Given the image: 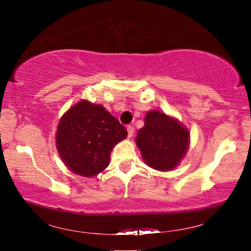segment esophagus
<instances>
[{"instance_id": "1", "label": "esophagus", "mask_w": 251, "mask_h": 251, "mask_svg": "<svg viewBox=\"0 0 251 251\" xmlns=\"http://www.w3.org/2000/svg\"><path fill=\"white\" fill-rule=\"evenodd\" d=\"M127 133H128V137H131L134 135V127L133 126H127Z\"/></svg>"}]
</instances>
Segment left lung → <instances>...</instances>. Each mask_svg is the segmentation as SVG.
<instances>
[{
	"label": "left lung",
	"instance_id": "obj_1",
	"mask_svg": "<svg viewBox=\"0 0 251 251\" xmlns=\"http://www.w3.org/2000/svg\"><path fill=\"white\" fill-rule=\"evenodd\" d=\"M136 145L148 166L156 171H172L188 150L189 131L176 118L150 110L145 125L137 133Z\"/></svg>",
	"mask_w": 251,
	"mask_h": 251
}]
</instances>
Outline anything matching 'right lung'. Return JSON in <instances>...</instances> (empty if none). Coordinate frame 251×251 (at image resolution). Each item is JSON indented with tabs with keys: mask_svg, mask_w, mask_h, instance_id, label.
<instances>
[{
	"mask_svg": "<svg viewBox=\"0 0 251 251\" xmlns=\"http://www.w3.org/2000/svg\"><path fill=\"white\" fill-rule=\"evenodd\" d=\"M126 136L125 127L103 106L84 100L59 121L56 148L70 171L93 177L108 166L113 147Z\"/></svg>",
	"mask_w": 251,
	"mask_h": 251,
	"instance_id": "obj_1",
	"label": "right lung"
}]
</instances>
